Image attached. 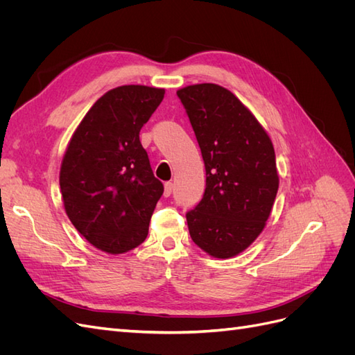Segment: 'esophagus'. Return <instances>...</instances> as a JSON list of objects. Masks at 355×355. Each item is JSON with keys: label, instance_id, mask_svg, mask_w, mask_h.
Wrapping results in <instances>:
<instances>
[{"label": "esophagus", "instance_id": "obj_1", "mask_svg": "<svg viewBox=\"0 0 355 355\" xmlns=\"http://www.w3.org/2000/svg\"><path fill=\"white\" fill-rule=\"evenodd\" d=\"M171 191H173V184H171V182H166V184H164V197H170Z\"/></svg>", "mask_w": 355, "mask_h": 355}]
</instances>
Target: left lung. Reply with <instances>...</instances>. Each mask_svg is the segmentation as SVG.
I'll use <instances>...</instances> for the list:
<instances>
[{
    "label": "left lung",
    "instance_id": "left-lung-1",
    "mask_svg": "<svg viewBox=\"0 0 355 355\" xmlns=\"http://www.w3.org/2000/svg\"><path fill=\"white\" fill-rule=\"evenodd\" d=\"M201 149L206 191L187 213L191 239L219 259L244 252L263 231L278 191L271 137L228 89L202 83L178 90Z\"/></svg>",
    "mask_w": 355,
    "mask_h": 355
}]
</instances>
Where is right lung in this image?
Wrapping results in <instances>:
<instances>
[{"label": "right lung", "mask_w": 355, "mask_h": 355, "mask_svg": "<svg viewBox=\"0 0 355 355\" xmlns=\"http://www.w3.org/2000/svg\"><path fill=\"white\" fill-rule=\"evenodd\" d=\"M164 89L120 85L84 115L60 164L63 206L96 249L121 254L142 244L164 187L154 176L139 132Z\"/></svg>", "instance_id": "1"}]
</instances>
